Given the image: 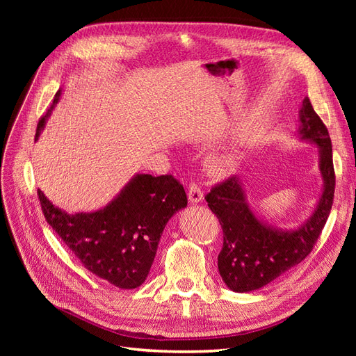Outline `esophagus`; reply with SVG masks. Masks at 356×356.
<instances>
[{"label":"esophagus","mask_w":356,"mask_h":356,"mask_svg":"<svg viewBox=\"0 0 356 356\" xmlns=\"http://www.w3.org/2000/svg\"><path fill=\"white\" fill-rule=\"evenodd\" d=\"M203 199V191L196 182H190L188 186V200L191 203H199Z\"/></svg>","instance_id":"esophagus-1"}]
</instances>
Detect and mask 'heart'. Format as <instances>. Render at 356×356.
Here are the masks:
<instances>
[{"label":"heart","instance_id":"1","mask_svg":"<svg viewBox=\"0 0 356 356\" xmlns=\"http://www.w3.org/2000/svg\"><path fill=\"white\" fill-rule=\"evenodd\" d=\"M225 161H227V160L218 159V160H217V168H224V166H225Z\"/></svg>","mask_w":356,"mask_h":356}]
</instances>
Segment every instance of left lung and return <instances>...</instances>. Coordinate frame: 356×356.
I'll return each instance as SVG.
<instances>
[{
  "label": "left lung",
  "instance_id": "left-lung-1",
  "mask_svg": "<svg viewBox=\"0 0 356 356\" xmlns=\"http://www.w3.org/2000/svg\"><path fill=\"white\" fill-rule=\"evenodd\" d=\"M300 136L319 147V169L324 178V191L306 224L291 232L268 227L250 209L238 177L218 182L204 196L222 229L218 270L225 285L236 293L261 288L303 261L328 220L336 188L328 129L309 98H305L300 110Z\"/></svg>",
  "mask_w": 356,
  "mask_h": 356
}]
</instances>
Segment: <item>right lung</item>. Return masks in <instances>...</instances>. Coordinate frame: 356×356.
Segmentation results:
<instances>
[{"mask_svg": "<svg viewBox=\"0 0 356 356\" xmlns=\"http://www.w3.org/2000/svg\"><path fill=\"white\" fill-rule=\"evenodd\" d=\"M58 99L59 92L53 105ZM53 105L40 118L35 139ZM37 193L46 221L81 264L123 289L145 281L166 222L187 207L186 190L172 175H136L110 204L90 213L70 215Z\"/></svg>", "mask_w": 356, "mask_h": 356, "instance_id": "right-lung-1", "label": "right lung"}]
</instances>
